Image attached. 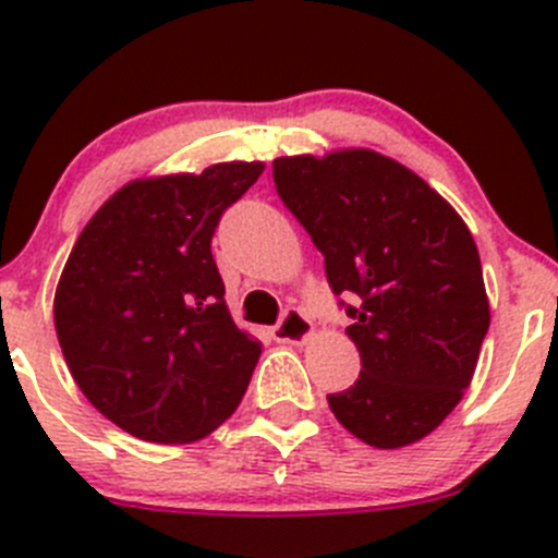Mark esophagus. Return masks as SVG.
<instances>
[{
  "instance_id": "obj_1",
  "label": "esophagus",
  "mask_w": 558,
  "mask_h": 558,
  "mask_svg": "<svg viewBox=\"0 0 558 558\" xmlns=\"http://www.w3.org/2000/svg\"><path fill=\"white\" fill-rule=\"evenodd\" d=\"M272 335H275V340H278V342L302 345V342H305L307 337L313 335V324H311V318H307L305 313L296 311V307H291V311H286L283 318L275 324Z\"/></svg>"
}]
</instances>
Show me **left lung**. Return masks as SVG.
I'll list each match as a JSON object with an SVG mask.
<instances>
[{"label": "left lung", "mask_w": 558, "mask_h": 558, "mask_svg": "<svg viewBox=\"0 0 558 558\" xmlns=\"http://www.w3.org/2000/svg\"><path fill=\"white\" fill-rule=\"evenodd\" d=\"M272 178L324 253L331 291L356 302L340 307L362 373L326 397L331 413L367 446L421 440L464 397L492 320L470 229L426 180L375 150L283 156Z\"/></svg>", "instance_id": "left-lung-1"}]
</instances>
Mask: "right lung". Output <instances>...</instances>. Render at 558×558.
Instances as JSON below:
<instances>
[{
  "instance_id": "right-lung-1",
  "label": "right lung",
  "mask_w": 558,
  "mask_h": 558,
  "mask_svg": "<svg viewBox=\"0 0 558 558\" xmlns=\"http://www.w3.org/2000/svg\"><path fill=\"white\" fill-rule=\"evenodd\" d=\"M262 161L132 180L72 247L56 335L88 402L148 442H194L238 410L262 342L238 329L210 243Z\"/></svg>"
}]
</instances>
